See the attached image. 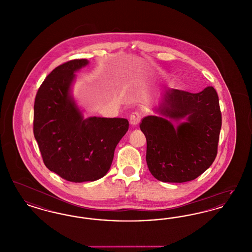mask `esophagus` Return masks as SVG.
<instances>
[{"label":"esophagus","instance_id":"34e87169","mask_svg":"<svg viewBox=\"0 0 252 252\" xmlns=\"http://www.w3.org/2000/svg\"><path fill=\"white\" fill-rule=\"evenodd\" d=\"M140 121H141V114H140L139 112H134V113H132L131 115H130V117H129V123H130V125L133 126H138L139 123H140Z\"/></svg>","mask_w":252,"mask_h":252}]
</instances>
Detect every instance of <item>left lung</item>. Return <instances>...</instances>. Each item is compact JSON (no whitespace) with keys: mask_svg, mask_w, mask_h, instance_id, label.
Listing matches in <instances>:
<instances>
[{"mask_svg":"<svg viewBox=\"0 0 252 252\" xmlns=\"http://www.w3.org/2000/svg\"><path fill=\"white\" fill-rule=\"evenodd\" d=\"M153 110L155 115L144 117L140 126L150 173L162 182L196 179L217 154L222 119L216 90L191 94L168 89Z\"/></svg>","mask_w":252,"mask_h":252,"instance_id":"8db88e82","label":"left lung"}]
</instances>
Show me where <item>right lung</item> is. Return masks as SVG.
<instances>
[{"label":"right lung","mask_w":252,"mask_h":252,"mask_svg":"<svg viewBox=\"0 0 252 252\" xmlns=\"http://www.w3.org/2000/svg\"><path fill=\"white\" fill-rule=\"evenodd\" d=\"M88 60L68 61L49 74L34 105V136L44 164L72 182L95 181L111 166L114 150L128 130L125 118H85L72 86Z\"/></svg>","instance_id":"right-lung-1"}]
</instances>
